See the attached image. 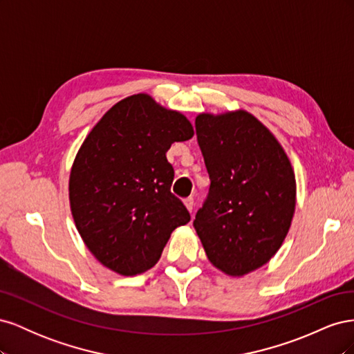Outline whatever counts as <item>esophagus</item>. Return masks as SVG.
<instances>
[{"instance_id":"34e87169","label":"esophagus","mask_w":354,"mask_h":354,"mask_svg":"<svg viewBox=\"0 0 354 354\" xmlns=\"http://www.w3.org/2000/svg\"><path fill=\"white\" fill-rule=\"evenodd\" d=\"M185 205H186V208L189 209V212H192L194 211V207H195V201H194V198H186L185 199Z\"/></svg>"}]
</instances>
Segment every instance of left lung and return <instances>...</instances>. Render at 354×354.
I'll return each instance as SVG.
<instances>
[{"instance_id":"obj_1","label":"left lung","mask_w":354,"mask_h":354,"mask_svg":"<svg viewBox=\"0 0 354 354\" xmlns=\"http://www.w3.org/2000/svg\"><path fill=\"white\" fill-rule=\"evenodd\" d=\"M198 143L209 174L194 227L208 260L229 276L260 269L281 248L295 211V174L273 133L246 111L199 113Z\"/></svg>"}]
</instances>
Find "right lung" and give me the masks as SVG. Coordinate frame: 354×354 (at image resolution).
Here are the masks:
<instances>
[{
  "label": "right lung",
  "instance_id": "obj_1",
  "mask_svg": "<svg viewBox=\"0 0 354 354\" xmlns=\"http://www.w3.org/2000/svg\"><path fill=\"white\" fill-rule=\"evenodd\" d=\"M187 118L140 93L113 104L93 127L69 176L71 211L84 243L104 267L140 274L158 263L190 214L171 194L167 152L194 137Z\"/></svg>",
  "mask_w": 354,
  "mask_h": 354
}]
</instances>
